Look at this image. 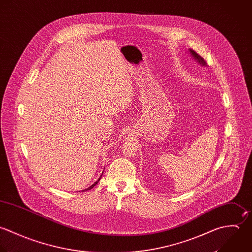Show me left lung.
<instances>
[{"instance_id": "8db88e82", "label": "left lung", "mask_w": 252, "mask_h": 252, "mask_svg": "<svg viewBox=\"0 0 252 252\" xmlns=\"http://www.w3.org/2000/svg\"><path fill=\"white\" fill-rule=\"evenodd\" d=\"M189 51H190V53L193 55V57L201 64V65H204V66H206V62L204 61V59L201 57V55L200 54H198L197 52L195 51H193V50H189Z\"/></svg>"}]
</instances>
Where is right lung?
Masks as SVG:
<instances>
[{"instance_id": "obj_1", "label": "right lung", "mask_w": 252, "mask_h": 252, "mask_svg": "<svg viewBox=\"0 0 252 252\" xmlns=\"http://www.w3.org/2000/svg\"><path fill=\"white\" fill-rule=\"evenodd\" d=\"M102 174H103V173H102ZM102 174H101L100 177H99V178H98V179H97V181H95V182H94V184H93V185H92V186H90V187H89V188H87V189H85V190H83V191H82V192H85V191H89V190H91V189H93V188H94V186H95V185H96V184H97V183H98V182H99V180H100L101 177H102Z\"/></svg>"}]
</instances>
